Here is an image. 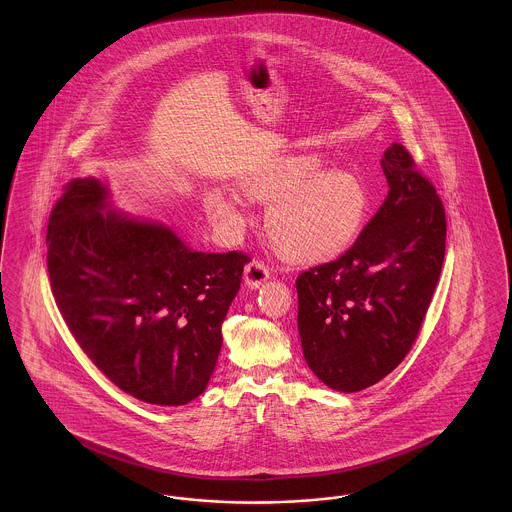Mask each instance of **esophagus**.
<instances>
[{
	"label": "esophagus",
	"instance_id": "1",
	"mask_svg": "<svg viewBox=\"0 0 512 512\" xmlns=\"http://www.w3.org/2000/svg\"><path fill=\"white\" fill-rule=\"evenodd\" d=\"M270 278V270L263 261H251L245 265L244 280L245 286H249L251 290H257L261 284H265Z\"/></svg>",
	"mask_w": 512,
	"mask_h": 512
}]
</instances>
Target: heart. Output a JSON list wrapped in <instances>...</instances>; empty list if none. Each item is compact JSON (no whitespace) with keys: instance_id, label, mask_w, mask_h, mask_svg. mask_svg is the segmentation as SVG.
Instances as JSON below:
<instances>
[{"instance_id":"1","label":"heart","mask_w":512,"mask_h":512,"mask_svg":"<svg viewBox=\"0 0 512 512\" xmlns=\"http://www.w3.org/2000/svg\"><path fill=\"white\" fill-rule=\"evenodd\" d=\"M315 153L276 157L240 182L245 197L267 203L265 230L278 251L292 261H324L341 253L359 234L368 195L351 172L324 169ZM203 207L226 236L249 224L244 201L222 188H207Z\"/></svg>"}]
</instances>
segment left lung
I'll list each match as a JSON object with an SVG mask.
<instances>
[{
    "instance_id": "1",
    "label": "left lung",
    "mask_w": 512,
    "mask_h": 512,
    "mask_svg": "<svg viewBox=\"0 0 512 512\" xmlns=\"http://www.w3.org/2000/svg\"><path fill=\"white\" fill-rule=\"evenodd\" d=\"M390 192L340 259L295 280L303 357L320 382L355 393L386 378L418 336L445 257V211L413 157L391 144Z\"/></svg>"
}]
</instances>
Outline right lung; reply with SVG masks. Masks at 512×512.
Here are the masks:
<instances>
[{
	"label": "right lung",
	"mask_w": 512,
	"mask_h": 512,
	"mask_svg": "<svg viewBox=\"0 0 512 512\" xmlns=\"http://www.w3.org/2000/svg\"><path fill=\"white\" fill-rule=\"evenodd\" d=\"M247 263L117 211L94 176L73 180L49 217L51 290L74 340L115 386L151 405H186L205 391Z\"/></svg>",
	"instance_id": "1"
}]
</instances>
